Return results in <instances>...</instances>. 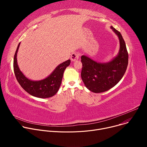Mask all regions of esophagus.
Here are the masks:
<instances>
[{"instance_id":"obj_1","label":"esophagus","mask_w":147,"mask_h":147,"mask_svg":"<svg viewBox=\"0 0 147 147\" xmlns=\"http://www.w3.org/2000/svg\"><path fill=\"white\" fill-rule=\"evenodd\" d=\"M79 57H80V55L77 52H74L71 54L70 59L72 61H75L79 59Z\"/></svg>"}]
</instances>
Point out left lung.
Segmentation results:
<instances>
[{"instance_id": "left-lung-1", "label": "left lung", "mask_w": 147, "mask_h": 147, "mask_svg": "<svg viewBox=\"0 0 147 147\" xmlns=\"http://www.w3.org/2000/svg\"><path fill=\"white\" fill-rule=\"evenodd\" d=\"M111 28L118 36L120 44L119 52L115 57L109 61L100 63L86 55L81 57L82 80L86 87L95 93L107 91L115 86L123 77L128 65V52L122 35L112 26Z\"/></svg>"}]
</instances>
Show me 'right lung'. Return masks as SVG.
<instances>
[{"instance_id":"right-lung-1","label":"right lung","mask_w":147,"mask_h":147,"mask_svg":"<svg viewBox=\"0 0 147 147\" xmlns=\"http://www.w3.org/2000/svg\"><path fill=\"white\" fill-rule=\"evenodd\" d=\"M20 45V43L18 45L13 61L14 74L20 85L26 92L35 97L47 98L55 95L60 87L63 73L70 65L71 60L69 59L59 65L47 77L40 80H32L22 73L18 66L17 56Z\"/></svg>"}]
</instances>
